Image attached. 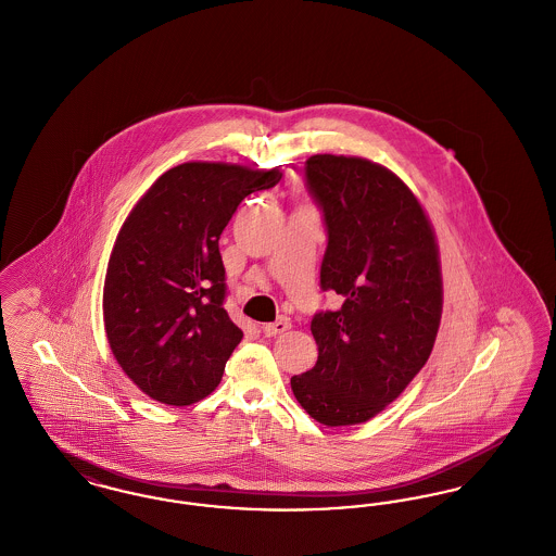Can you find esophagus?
I'll return each instance as SVG.
<instances>
[{"label": "esophagus", "instance_id": "34e87169", "mask_svg": "<svg viewBox=\"0 0 556 556\" xmlns=\"http://www.w3.org/2000/svg\"><path fill=\"white\" fill-rule=\"evenodd\" d=\"M290 327L291 323L288 318H279V320H275V323H266V325H263V333H265L266 338H275V336L288 331Z\"/></svg>", "mask_w": 556, "mask_h": 556}]
</instances>
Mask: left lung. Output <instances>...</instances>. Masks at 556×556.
Masks as SVG:
<instances>
[{
  "label": "left lung",
  "mask_w": 556,
  "mask_h": 556,
  "mask_svg": "<svg viewBox=\"0 0 556 556\" xmlns=\"http://www.w3.org/2000/svg\"><path fill=\"white\" fill-rule=\"evenodd\" d=\"M306 186L327 227L320 288L344 304L313 318L317 365L291 377V392L318 424H365L433 350L444 302L440 250L417 195L377 162L311 156Z\"/></svg>",
  "instance_id": "left-lung-1"
}]
</instances>
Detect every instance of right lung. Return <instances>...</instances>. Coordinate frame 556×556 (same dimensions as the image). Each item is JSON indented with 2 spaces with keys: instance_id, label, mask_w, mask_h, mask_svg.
<instances>
[{
  "instance_id": "obj_1",
  "label": "right lung",
  "mask_w": 556,
  "mask_h": 556,
  "mask_svg": "<svg viewBox=\"0 0 556 556\" xmlns=\"http://www.w3.org/2000/svg\"><path fill=\"white\" fill-rule=\"evenodd\" d=\"M281 175L186 162L132 206L108 261L104 327L116 363L143 394L187 406L220 383L243 331L223 308L218 239L241 200Z\"/></svg>"
}]
</instances>
